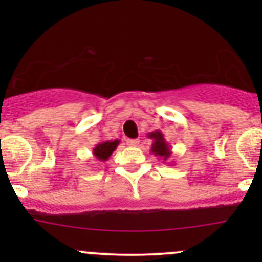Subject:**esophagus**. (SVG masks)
Masks as SVG:
<instances>
[{"label":"esophagus","mask_w":262,"mask_h":262,"mask_svg":"<svg viewBox=\"0 0 262 262\" xmlns=\"http://www.w3.org/2000/svg\"><path fill=\"white\" fill-rule=\"evenodd\" d=\"M126 143L132 147H137L139 144V139H128V141H126Z\"/></svg>","instance_id":"34e87169"}]
</instances>
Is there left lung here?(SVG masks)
<instances>
[{"label": "left lung", "instance_id": "left-lung-1", "mask_svg": "<svg viewBox=\"0 0 262 262\" xmlns=\"http://www.w3.org/2000/svg\"><path fill=\"white\" fill-rule=\"evenodd\" d=\"M148 138L153 139V143L152 147H150V152L158 157L160 160H162L163 162L168 160L171 157V146L170 143H167L163 137L162 132L160 130H155V132H150L148 133Z\"/></svg>", "mask_w": 262, "mask_h": 262}]
</instances>
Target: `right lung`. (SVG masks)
<instances>
[{"instance_id":"obj_1","label":"right lung","mask_w":262,"mask_h":262,"mask_svg":"<svg viewBox=\"0 0 262 262\" xmlns=\"http://www.w3.org/2000/svg\"><path fill=\"white\" fill-rule=\"evenodd\" d=\"M119 143H120L119 139H114V141H102L99 144H96V147L94 148L92 153H94L95 158L97 161L105 162V161L109 160V157L113 155L116 147L119 146Z\"/></svg>"}]
</instances>
